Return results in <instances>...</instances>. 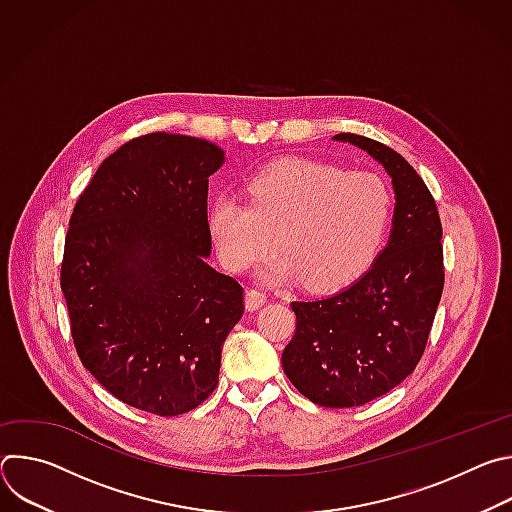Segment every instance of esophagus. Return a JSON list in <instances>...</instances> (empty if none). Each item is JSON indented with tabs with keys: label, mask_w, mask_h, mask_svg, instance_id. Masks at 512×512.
Here are the masks:
<instances>
[{
	"label": "esophagus",
	"mask_w": 512,
	"mask_h": 512,
	"mask_svg": "<svg viewBox=\"0 0 512 512\" xmlns=\"http://www.w3.org/2000/svg\"><path fill=\"white\" fill-rule=\"evenodd\" d=\"M269 296L265 294V291L257 289V287H249L247 289V296H245V304H247V310H257L261 308L263 304H267Z\"/></svg>",
	"instance_id": "esophagus-1"
}]
</instances>
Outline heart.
<instances>
[{
  "mask_svg": "<svg viewBox=\"0 0 512 512\" xmlns=\"http://www.w3.org/2000/svg\"><path fill=\"white\" fill-rule=\"evenodd\" d=\"M249 202L218 196L208 225L229 269L245 271L279 247L265 267L273 281L306 277L338 287L367 265L391 221L393 198L373 172L289 160L259 170L247 184Z\"/></svg>",
  "mask_w": 512,
  "mask_h": 512,
  "instance_id": "1",
  "label": "heart"
}]
</instances>
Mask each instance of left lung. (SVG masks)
Instances as JSON below:
<instances>
[{
	"mask_svg": "<svg viewBox=\"0 0 512 512\" xmlns=\"http://www.w3.org/2000/svg\"><path fill=\"white\" fill-rule=\"evenodd\" d=\"M334 137L367 150L393 178V231L373 267L352 285L291 302L296 332L281 364L312 403L344 409L389 393L415 371L442 300L444 247L435 200L413 166L377 139Z\"/></svg>",
	"mask_w": 512,
	"mask_h": 512,
	"instance_id": "left-lung-1",
	"label": "left lung"
}]
</instances>
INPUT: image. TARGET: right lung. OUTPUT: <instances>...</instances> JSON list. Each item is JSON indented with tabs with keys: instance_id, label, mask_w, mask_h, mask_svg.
<instances>
[{
	"instance_id": "1",
	"label": "right lung",
	"mask_w": 512,
	"mask_h": 512,
	"mask_svg": "<svg viewBox=\"0 0 512 512\" xmlns=\"http://www.w3.org/2000/svg\"><path fill=\"white\" fill-rule=\"evenodd\" d=\"M218 145L139 135L81 192L64 239L60 287L87 371L119 401L162 417L196 409L218 385L243 285L212 269L208 176Z\"/></svg>"
}]
</instances>
